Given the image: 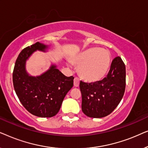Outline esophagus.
<instances>
[{
	"instance_id": "esophagus-1",
	"label": "esophagus",
	"mask_w": 148,
	"mask_h": 148,
	"mask_svg": "<svg viewBox=\"0 0 148 148\" xmlns=\"http://www.w3.org/2000/svg\"><path fill=\"white\" fill-rule=\"evenodd\" d=\"M79 79L77 77L74 78V86L75 87H79Z\"/></svg>"
}]
</instances>
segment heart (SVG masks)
Wrapping results in <instances>:
<instances>
[{
  "instance_id": "heart-1",
  "label": "heart",
  "mask_w": 148,
  "mask_h": 148,
  "mask_svg": "<svg viewBox=\"0 0 148 148\" xmlns=\"http://www.w3.org/2000/svg\"><path fill=\"white\" fill-rule=\"evenodd\" d=\"M110 62V52L99 48H89L73 59V63L79 67V76L88 82L102 80L108 72Z\"/></svg>"
}]
</instances>
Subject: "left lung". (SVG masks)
Returning a JSON list of instances; mask_svg holds the SVG:
<instances>
[{"label": "left lung", "mask_w": 148, "mask_h": 148, "mask_svg": "<svg viewBox=\"0 0 148 148\" xmlns=\"http://www.w3.org/2000/svg\"><path fill=\"white\" fill-rule=\"evenodd\" d=\"M126 86V69L120 56L115 57L106 77L94 83L81 81L82 109L86 116L102 118L110 114L118 106Z\"/></svg>", "instance_id": "8db88e82"}]
</instances>
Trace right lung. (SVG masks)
I'll list each match as a JSON object with an SVG mask.
<instances>
[{
	"label": "right lung",
	"mask_w": 148,
	"mask_h": 148,
	"mask_svg": "<svg viewBox=\"0 0 148 148\" xmlns=\"http://www.w3.org/2000/svg\"><path fill=\"white\" fill-rule=\"evenodd\" d=\"M48 46L36 42L20 52L13 73V86L22 105L39 117H52L59 111L63 99L73 86L74 77H66L52 65L41 75L32 77L25 70V62L36 50L46 51Z\"/></svg>",
	"instance_id": "right-lung-1"
}]
</instances>
